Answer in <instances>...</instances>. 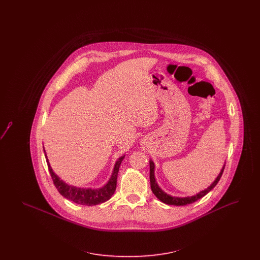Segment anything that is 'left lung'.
Returning a JSON list of instances; mask_svg holds the SVG:
<instances>
[{
    "mask_svg": "<svg viewBox=\"0 0 260 260\" xmlns=\"http://www.w3.org/2000/svg\"><path fill=\"white\" fill-rule=\"evenodd\" d=\"M150 162V184H151V190L152 192L154 193V195L159 199L161 202L167 204V205H173V206H186V205H189V204H192L196 201H198L199 199L203 198L204 196H206L210 190H212L216 184L218 183L221 175H222L223 171H224V167L223 166L221 171L219 174L217 175V177L215 178V180L211 183V185L209 186L207 189L201 191L198 194L194 195V196H191V197H183V198H179V197H173L169 194H167L166 192H164L161 190V188L159 187V185L157 184L156 182V179H155V175H154V171H155V165L152 160L149 161Z\"/></svg>",
    "mask_w": 260,
    "mask_h": 260,
    "instance_id": "left-lung-1",
    "label": "left lung"
}]
</instances>
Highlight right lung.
<instances>
[{
    "instance_id": "add662e5",
    "label": "right lung",
    "mask_w": 260,
    "mask_h": 260,
    "mask_svg": "<svg viewBox=\"0 0 260 260\" xmlns=\"http://www.w3.org/2000/svg\"><path fill=\"white\" fill-rule=\"evenodd\" d=\"M45 151V149H44ZM45 156L47 158L48 168L50 171V176L52 178L53 184L56 187L57 191L61 194L64 198L68 199L76 204L84 205V206H95L101 203H104L111 198L114 194L117 186V177L119 169L121 166V162L124 160V156L119 158V160L116 161L111 177L109 181L101 188L99 189H91V188H81V187H75V186L68 185L63 180H61L55 173H53L50 162L48 160L46 151Z\"/></svg>"
}]
</instances>
